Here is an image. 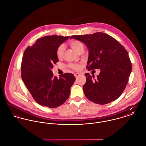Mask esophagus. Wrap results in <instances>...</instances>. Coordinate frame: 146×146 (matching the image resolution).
<instances>
[{
  "instance_id": "1",
  "label": "esophagus",
  "mask_w": 146,
  "mask_h": 146,
  "mask_svg": "<svg viewBox=\"0 0 146 146\" xmlns=\"http://www.w3.org/2000/svg\"><path fill=\"white\" fill-rule=\"evenodd\" d=\"M81 73H75L74 74V76L76 77V78H77V77H78L80 76H81Z\"/></svg>"
}]
</instances>
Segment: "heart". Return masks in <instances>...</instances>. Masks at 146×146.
Listing matches in <instances>:
<instances>
[{"label":"heart","instance_id":"heart-1","mask_svg":"<svg viewBox=\"0 0 146 146\" xmlns=\"http://www.w3.org/2000/svg\"><path fill=\"white\" fill-rule=\"evenodd\" d=\"M70 46L74 51H76L77 52H78L82 49H84L83 44L78 41H72L70 43ZM64 50V46L63 45H61L58 47V48L56 50V56L58 58H60L63 56ZM69 66L71 68L77 70H80L81 68V65L77 64H70L69 65Z\"/></svg>","mask_w":146,"mask_h":146}]
</instances>
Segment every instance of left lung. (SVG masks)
<instances>
[{"label": "left lung", "instance_id": "1", "mask_svg": "<svg viewBox=\"0 0 146 146\" xmlns=\"http://www.w3.org/2000/svg\"><path fill=\"white\" fill-rule=\"evenodd\" d=\"M70 38L83 42L88 49V70L99 69L101 71L96 79L94 75L85 74L86 82L83 87L85 96L100 105L116 100L125 90L131 71L127 51L105 33L73 35Z\"/></svg>", "mask_w": 146, "mask_h": 146}]
</instances>
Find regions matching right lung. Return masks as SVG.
<instances>
[{
    "label": "right lung",
    "mask_w": 146,
    "mask_h": 146,
    "mask_svg": "<svg viewBox=\"0 0 146 146\" xmlns=\"http://www.w3.org/2000/svg\"><path fill=\"white\" fill-rule=\"evenodd\" d=\"M69 36H45L25 50L21 64V77L26 87L39 105L55 108L64 104L76 80L72 73L58 78L53 76V64L59 62L58 47Z\"/></svg>",
    "instance_id": "add662e5"
}]
</instances>
